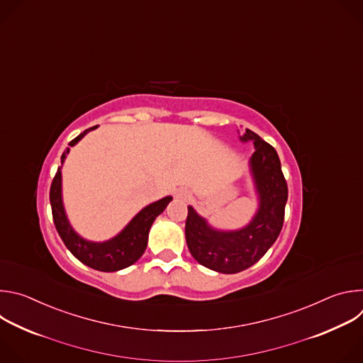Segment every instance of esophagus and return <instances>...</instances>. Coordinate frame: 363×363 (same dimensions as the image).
<instances>
[{"label":"esophagus","instance_id":"1","mask_svg":"<svg viewBox=\"0 0 363 363\" xmlns=\"http://www.w3.org/2000/svg\"><path fill=\"white\" fill-rule=\"evenodd\" d=\"M177 198L182 199V201H188L191 198V194L186 189H179V191H177Z\"/></svg>","mask_w":363,"mask_h":363}]
</instances>
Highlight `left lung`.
<instances>
[{
    "label": "left lung",
    "instance_id": "left-lung-1",
    "mask_svg": "<svg viewBox=\"0 0 363 363\" xmlns=\"http://www.w3.org/2000/svg\"><path fill=\"white\" fill-rule=\"evenodd\" d=\"M240 139L254 145L250 167L260 205L252 221L237 231H220L188 206L185 223V238L192 257L203 267L225 274L251 267L274 244L284 223L289 195L276 149L250 129Z\"/></svg>",
    "mask_w": 363,
    "mask_h": 363
}]
</instances>
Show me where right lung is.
<instances>
[{"label":"right lung","instance_id":"1","mask_svg":"<svg viewBox=\"0 0 363 363\" xmlns=\"http://www.w3.org/2000/svg\"><path fill=\"white\" fill-rule=\"evenodd\" d=\"M96 128L97 126L86 129L83 133H80L69 143V147L65 150L62 157V164L70 150V146H74L87 132ZM171 201L172 196H165L145 206V208L140 213H138L133 217V220L116 237L103 242H93L82 238L72 228L66 217L62 199L60 168L57 169L53 182H51L50 186V203L51 213H53V221L65 245L79 262L99 272H118L136 263L147 245V235L152 223L167 208V205Z\"/></svg>","mask_w":363,"mask_h":363}]
</instances>
